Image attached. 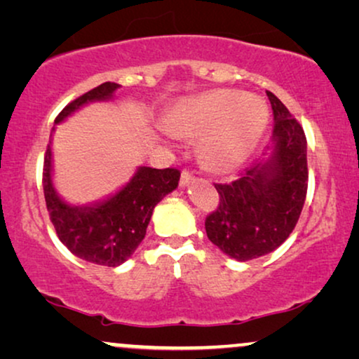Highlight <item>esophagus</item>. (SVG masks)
<instances>
[{"mask_svg":"<svg viewBox=\"0 0 359 359\" xmlns=\"http://www.w3.org/2000/svg\"><path fill=\"white\" fill-rule=\"evenodd\" d=\"M193 181H194V175L191 173L189 170H183V173H181V180H180L181 186H188L193 183Z\"/></svg>","mask_w":359,"mask_h":359,"instance_id":"1","label":"esophagus"}]
</instances>
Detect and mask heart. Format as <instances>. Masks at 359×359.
<instances>
[{"label":"heart","instance_id":"b5f03b06","mask_svg":"<svg viewBox=\"0 0 359 359\" xmlns=\"http://www.w3.org/2000/svg\"><path fill=\"white\" fill-rule=\"evenodd\" d=\"M268 122L266 104L242 91L217 90L181 102L166 121L175 135L210 134L203 142L204 158L232 170L247 158Z\"/></svg>","mask_w":359,"mask_h":359}]
</instances>
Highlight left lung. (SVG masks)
<instances>
[{"instance_id": "1", "label": "left lung", "mask_w": 359, "mask_h": 359, "mask_svg": "<svg viewBox=\"0 0 359 359\" xmlns=\"http://www.w3.org/2000/svg\"><path fill=\"white\" fill-rule=\"evenodd\" d=\"M273 109V154L230 183H214L217 209L205 217V233L230 258L248 262L286 242L306 203L309 170L302 126L266 91Z\"/></svg>"}]
</instances>
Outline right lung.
I'll return each instance as SVG.
<instances>
[{"label": "right lung", "instance_id": "obj_1", "mask_svg": "<svg viewBox=\"0 0 359 359\" xmlns=\"http://www.w3.org/2000/svg\"><path fill=\"white\" fill-rule=\"evenodd\" d=\"M117 88L119 85L111 81L93 88L63 107L55 117V124L86 102L107 100ZM50 144L52 134L43 156L42 186L48 215L58 238L78 258L100 266H119L144 240L155 205L176 189L181 175L180 170L142 166L130 183H127L126 188L111 199L93 208H73L58 198L52 186Z\"/></svg>", "mask_w": 359, "mask_h": 359}]
</instances>
